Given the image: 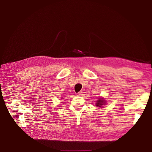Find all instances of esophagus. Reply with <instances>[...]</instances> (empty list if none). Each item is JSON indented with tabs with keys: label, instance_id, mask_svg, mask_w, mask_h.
I'll return each instance as SVG.
<instances>
[{
	"label": "esophagus",
	"instance_id": "1",
	"mask_svg": "<svg viewBox=\"0 0 152 152\" xmlns=\"http://www.w3.org/2000/svg\"><path fill=\"white\" fill-rule=\"evenodd\" d=\"M82 94H82V91H79V93H77V96H82Z\"/></svg>",
	"mask_w": 152,
	"mask_h": 152
}]
</instances>
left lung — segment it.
<instances>
[{"instance_id":"8db88e82","label":"left lung","mask_w":152,"mask_h":152,"mask_svg":"<svg viewBox=\"0 0 152 152\" xmlns=\"http://www.w3.org/2000/svg\"><path fill=\"white\" fill-rule=\"evenodd\" d=\"M106 100L104 99V98L103 97H99L96 103V106H97V107H104L103 106L106 104Z\"/></svg>"}]
</instances>
